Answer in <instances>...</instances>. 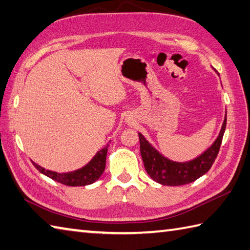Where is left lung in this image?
I'll return each mask as SVG.
<instances>
[{"instance_id":"obj_1","label":"left lung","mask_w":250,"mask_h":250,"mask_svg":"<svg viewBox=\"0 0 250 250\" xmlns=\"http://www.w3.org/2000/svg\"><path fill=\"white\" fill-rule=\"evenodd\" d=\"M226 125L227 116L225 117L220 133L214 144L198 158L188 162H175L169 160L162 156L144 136L139 133L141 155L147 174L155 182L164 186H182L190 184L203 176L205 173L209 171L217 155H218Z\"/></svg>"}]
</instances>
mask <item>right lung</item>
<instances>
[{
    "mask_svg": "<svg viewBox=\"0 0 250 250\" xmlns=\"http://www.w3.org/2000/svg\"><path fill=\"white\" fill-rule=\"evenodd\" d=\"M109 145H106L103 149L97 152L91 161L82 168H78L76 171L67 172V173H57L54 171H49L44 167H40L39 164L33 163V166L39 169V171L48 176L49 178L56 180V182L71 186V187H76V186H87L93 184L95 180H98L101 175L103 174L106 164V156H107V149Z\"/></svg>",
    "mask_w": 250,
    "mask_h": 250,
    "instance_id": "add662e5",
    "label": "right lung"
}]
</instances>
